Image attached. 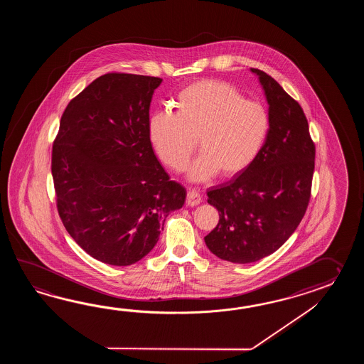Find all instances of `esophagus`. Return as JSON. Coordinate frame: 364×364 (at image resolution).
Wrapping results in <instances>:
<instances>
[{
  "label": "esophagus",
  "mask_w": 364,
  "mask_h": 364,
  "mask_svg": "<svg viewBox=\"0 0 364 364\" xmlns=\"http://www.w3.org/2000/svg\"><path fill=\"white\" fill-rule=\"evenodd\" d=\"M201 201L200 193L195 190H188L187 193V198H186V204L188 207H195V205H199Z\"/></svg>",
  "instance_id": "1"
}]
</instances>
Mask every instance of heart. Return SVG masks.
<instances>
[{"mask_svg": "<svg viewBox=\"0 0 364 364\" xmlns=\"http://www.w3.org/2000/svg\"><path fill=\"white\" fill-rule=\"evenodd\" d=\"M173 105L174 113L149 117L148 136L156 155L174 171L185 169L196 140L201 154L187 171L193 182H205L218 173L224 178L240 176L255 163L269 136L267 108L226 82H195Z\"/></svg>", "mask_w": 364, "mask_h": 364, "instance_id": "1", "label": "heart"}]
</instances>
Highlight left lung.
<instances>
[{"label":"left lung","instance_id":"left-lung-1","mask_svg":"<svg viewBox=\"0 0 364 364\" xmlns=\"http://www.w3.org/2000/svg\"><path fill=\"white\" fill-rule=\"evenodd\" d=\"M251 71L269 105V136L247 171L207 193L220 220L205 245L237 264L257 262L289 240L306 213L315 169V144L301 105L267 73Z\"/></svg>","mask_w":364,"mask_h":364}]
</instances>
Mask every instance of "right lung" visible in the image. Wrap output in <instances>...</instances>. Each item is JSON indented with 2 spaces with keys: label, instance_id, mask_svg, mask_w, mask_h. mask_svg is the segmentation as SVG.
I'll return each mask as SVG.
<instances>
[{
  "label": "right lung",
  "instance_id": "obj_1",
  "mask_svg": "<svg viewBox=\"0 0 364 364\" xmlns=\"http://www.w3.org/2000/svg\"><path fill=\"white\" fill-rule=\"evenodd\" d=\"M163 79L109 73L70 101L52 151L62 224L88 255L132 265L155 247L165 218L185 204L148 136Z\"/></svg>",
  "mask_w": 364,
  "mask_h": 364
}]
</instances>
